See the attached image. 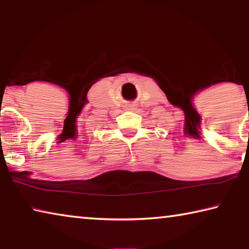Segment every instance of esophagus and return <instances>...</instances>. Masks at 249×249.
Segmentation results:
<instances>
[{
    "label": "esophagus",
    "instance_id": "esophagus-1",
    "mask_svg": "<svg viewBox=\"0 0 249 249\" xmlns=\"http://www.w3.org/2000/svg\"><path fill=\"white\" fill-rule=\"evenodd\" d=\"M127 108H128V109H134V108H135V105H134V104H128V105H127Z\"/></svg>",
    "mask_w": 249,
    "mask_h": 249
}]
</instances>
